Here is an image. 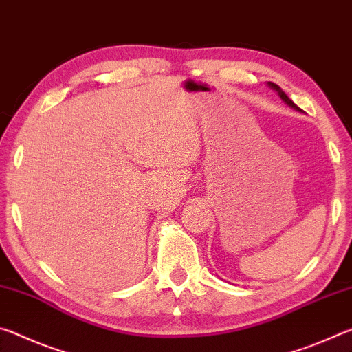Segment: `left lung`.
<instances>
[{
    "mask_svg": "<svg viewBox=\"0 0 352 352\" xmlns=\"http://www.w3.org/2000/svg\"><path fill=\"white\" fill-rule=\"evenodd\" d=\"M268 87H270V89H273L274 91H278V95L280 96V100H282V101H284L287 106H290V107H293V109H295V111H299V112H302V111H301V109H299V107H298V106L295 104V102H293V101L290 100V98L285 95V91H284V90H282V89L279 87V85H276L274 82H268Z\"/></svg>",
    "mask_w": 352,
    "mask_h": 352,
    "instance_id": "8db88e82",
    "label": "left lung"
}]
</instances>
